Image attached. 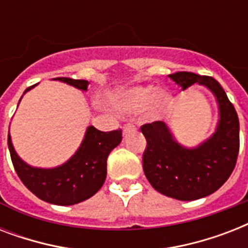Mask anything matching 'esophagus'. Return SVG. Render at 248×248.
<instances>
[{
    "label": "esophagus",
    "mask_w": 248,
    "mask_h": 248,
    "mask_svg": "<svg viewBox=\"0 0 248 248\" xmlns=\"http://www.w3.org/2000/svg\"><path fill=\"white\" fill-rule=\"evenodd\" d=\"M122 130H124V134H128V132H132V131H135L136 127L134 126V124H124V127H122Z\"/></svg>",
    "instance_id": "obj_1"
}]
</instances>
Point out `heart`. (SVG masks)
Here are the masks:
<instances>
[{
  "label": "heart",
  "mask_w": 248,
  "mask_h": 248,
  "mask_svg": "<svg viewBox=\"0 0 248 248\" xmlns=\"http://www.w3.org/2000/svg\"><path fill=\"white\" fill-rule=\"evenodd\" d=\"M116 109L122 114H132L145 108V114L157 118L170 105V95L165 91H155L153 86H136L117 97Z\"/></svg>",
  "instance_id": "heart-1"
}]
</instances>
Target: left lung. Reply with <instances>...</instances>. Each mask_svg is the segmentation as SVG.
I'll return each mask as SVG.
<instances>
[{
    "instance_id": "obj_1",
    "label": "left lung",
    "mask_w": 248,
    "mask_h": 248,
    "mask_svg": "<svg viewBox=\"0 0 248 248\" xmlns=\"http://www.w3.org/2000/svg\"><path fill=\"white\" fill-rule=\"evenodd\" d=\"M170 78L183 90L193 83L211 90L219 104V124L210 139L193 149L177 143L162 121L143 124L140 130L147 139L143 170L157 192L179 201L200 200L216 192L234 170L239 152L238 116L221 85L210 76L176 72Z\"/></svg>"
}]
</instances>
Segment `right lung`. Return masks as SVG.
Segmentation results:
<instances>
[{"instance_id": "add662e5", "label": "right lung", "mask_w": 248, "mask_h": 248, "mask_svg": "<svg viewBox=\"0 0 248 248\" xmlns=\"http://www.w3.org/2000/svg\"><path fill=\"white\" fill-rule=\"evenodd\" d=\"M55 79L83 91L89 86V82L85 79L67 77H58ZM34 86L28 87L24 93ZM121 128L103 132L93 126H89L85 139L76 155L64 165L55 169H37L27 165L16 155L10 134L7 135V145L17 176L34 196L48 203L71 206L89 200L103 186L107 177L108 155L121 143Z\"/></svg>"}]
</instances>
